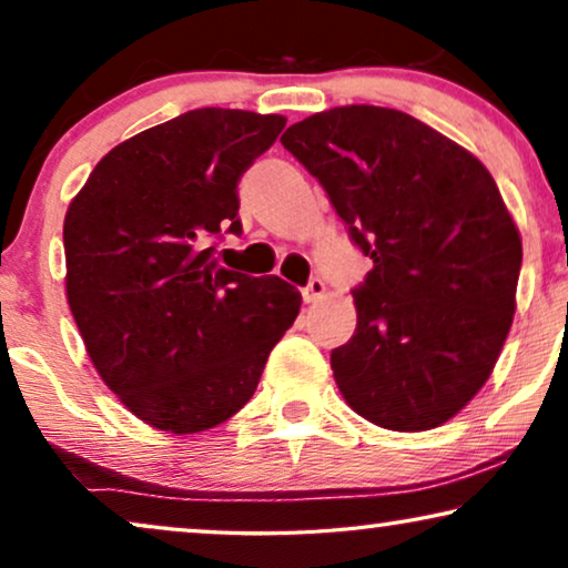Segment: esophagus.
I'll list each match as a JSON object with an SVG mask.
<instances>
[{"instance_id": "34e87169", "label": "esophagus", "mask_w": 568, "mask_h": 568, "mask_svg": "<svg viewBox=\"0 0 568 568\" xmlns=\"http://www.w3.org/2000/svg\"><path fill=\"white\" fill-rule=\"evenodd\" d=\"M325 294V282L323 278H310V284L305 286V290H302V300L307 302H317Z\"/></svg>"}]
</instances>
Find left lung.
Masks as SVG:
<instances>
[{
  "mask_svg": "<svg viewBox=\"0 0 568 568\" xmlns=\"http://www.w3.org/2000/svg\"><path fill=\"white\" fill-rule=\"evenodd\" d=\"M372 271L333 348L348 406L393 432L445 424L486 385L515 317L523 240L484 162L414 115L344 105L282 136Z\"/></svg>",
  "mask_w": 568,
  "mask_h": 568,
  "instance_id": "1",
  "label": "left lung"
}]
</instances>
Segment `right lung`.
<instances>
[{"instance_id": "1", "label": "right lung", "mask_w": 568, "mask_h": 568, "mask_svg": "<svg viewBox=\"0 0 568 568\" xmlns=\"http://www.w3.org/2000/svg\"><path fill=\"white\" fill-rule=\"evenodd\" d=\"M284 115L199 108L113 146L64 216L67 300L103 383L160 432L196 434L258 387L302 294L222 268L240 235L237 183Z\"/></svg>"}]
</instances>
